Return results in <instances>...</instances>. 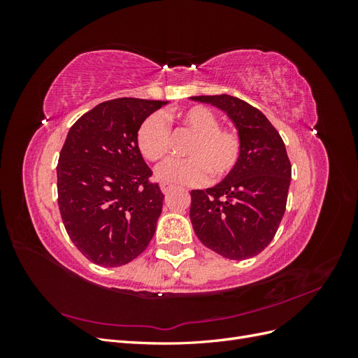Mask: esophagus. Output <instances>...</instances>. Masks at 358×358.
Here are the masks:
<instances>
[{"label":"esophagus","instance_id":"1","mask_svg":"<svg viewBox=\"0 0 358 358\" xmlns=\"http://www.w3.org/2000/svg\"><path fill=\"white\" fill-rule=\"evenodd\" d=\"M159 188H161V191L164 192V194H167V192H170L171 191V185H169V183H166V182H161L159 183Z\"/></svg>","mask_w":358,"mask_h":358}]
</instances>
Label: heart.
<instances>
[{
    "mask_svg": "<svg viewBox=\"0 0 358 358\" xmlns=\"http://www.w3.org/2000/svg\"><path fill=\"white\" fill-rule=\"evenodd\" d=\"M169 122L194 134L185 146L188 158L171 159L158 167L157 176L176 185H201L220 182L231 175L242 157V138L230 128L220 127V119L206 106H191L178 112ZM137 148L145 159L157 162L169 157L171 133L166 119L158 113L148 116L137 129Z\"/></svg>",
    "mask_w": 358,
    "mask_h": 358,
    "instance_id": "1",
    "label": "heart"
}]
</instances>
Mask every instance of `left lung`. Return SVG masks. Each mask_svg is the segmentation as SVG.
Returning <instances> with one entry per match:
<instances>
[{
  "mask_svg": "<svg viewBox=\"0 0 358 358\" xmlns=\"http://www.w3.org/2000/svg\"><path fill=\"white\" fill-rule=\"evenodd\" d=\"M231 117L242 157L231 175L191 191L189 218L200 242L230 259L258 255L272 242L285 213L291 162L282 137L257 107L231 95H199Z\"/></svg>",
  "mask_w": 358,
  "mask_h": 358,
  "instance_id": "1",
  "label": "left lung"
}]
</instances>
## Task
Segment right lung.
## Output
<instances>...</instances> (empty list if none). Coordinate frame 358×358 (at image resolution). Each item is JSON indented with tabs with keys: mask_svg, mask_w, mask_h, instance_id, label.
<instances>
[{
	"mask_svg": "<svg viewBox=\"0 0 358 358\" xmlns=\"http://www.w3.org/2000/svg\"><path fill=\"white\" fill-rule=\"evenodd\" d=\"M166 101L115 99L73 124L61 149L58 206L71 242L90 262H133L155 233L164 196L137 148V129Z\"/></svg>",
	"mask_w": 358,
	"mask_h": 358,
	"instance_id": "right-lung-1",
	"label": "right lung"
}]
</instances>
